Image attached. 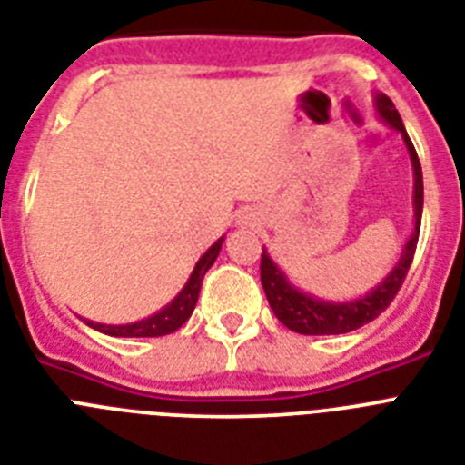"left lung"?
<instances>
[{
	"instance_id": "1",
	"label": "left lung",
	"mask_w": 465,
	"mask_h": 465,
	"mask_svg": "<svg viewBox=\"0 0 465 465\" xmlns=\"http://www.w3.org/2000/svg\"><path fill=\"white\" fill-rule=\"evenodd\" d=\"M373 108H376L378 120L395 132L401 134V142L407 146L409 160H411L413 170V229L409 233L407 243L401 248L400 260L395 267L390 269L383 276L381 283L366 291L364 295L350 300H323L305 292L298 288L286 276V272L272 260L267 248H262V262H260V279H262L264 295L269 300V307L274 310L276 319H279L286 329L295 331L302 335H341L350 333V331L361 329L364 323L373 322V319L385 312V307L395 300L397 291L401 288L407 272L411 267L413 252H416V243H419L420 232V214H423V173H420L419 155L413 148L411 139H409L404 123H401L400 113H397L395 104L385 96V94H373Z\"/></svg>"
}]
</instances>
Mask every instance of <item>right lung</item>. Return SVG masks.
<instances>
[{
  "label": "right lung",
  "instance_id": "right-lung-1",
  "mask_svg": "<svg viewBox=\"0 0 465 465\" xmlns=\"http://www.w3.org/2000/svg\"><path fill=\"white\" fill-rule=\"evenodd\" d=\"M222 243H224V236L214 241L208 251L203 252L201 260L196 262L191 276L186 279L184 288L174 295L165 307H160L155 314L146 319H139V322L132 323H99V322H89V319H82L87 323L89 329L99 331V333L113 335V338H160V335L174 333V331L191 317V312L198 302V292H201L203 276L213 267V262L217 260L222 251Z\"/></svg>",
  "mask_w": 465,
  "mask_h": 465
}]
</instances>
